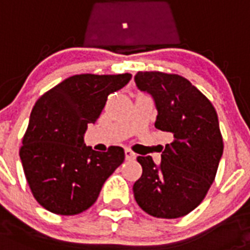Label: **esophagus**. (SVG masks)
Wrapping results in <instances>:
<instances>
[{"label":"esophagus","instance_id":"1","mask_svg":"<svg viewBox=\"0 0 250 250\" xmlns=\"http://www.w3.org/2000/svg\"><path fill=\"white\" fill-rule=\"evenodd\" d=\"M125 159L127 160H135L136 159V154L129 149H125Z\"/></svg>","mask_w":250,"mask_h":250}]
</instances>
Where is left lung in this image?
<instances>
[{
    "label": "left lung",
    "instance_id": "obj_1",
    "mask_svg": "<svg viewBox=\"0 0 250 250\" xmlns=\"http://www.w3.org/2000/svg\"><path fill=\"white\" fill-rule=\"evenodd\" d=\"M135 82L155 101V128L172 136L159 166L151 157H137L143 174L133 185L136 202L157 218L184 217L203 202L216 178L224 153L217 111L178 74L139 72Z\"/></svg>",
    "mask_w": 250,
    "mask_h": 250
}]
</instances>
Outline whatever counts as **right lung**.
<instances>
[{
	"mask_svg": "<svg viewBox=\"0 0 250 250\" xmlns=\"http://www.w3.org/2000/svg\"><path fill=\"white\" fill-rule=\"evenodd\" d=\"M131 78L129 73L77 74L37 100L19 155L30 191L44 209L62 216L84 212L123 163L121 146L99 153L84 145L83 135L100 117L107 96Z\"/></svg>",
	"mask_w": 250,
	"mask_h": 250,
	"instance_id": "right-lung-1",
	"label": "right lung"
}]
</instances>
